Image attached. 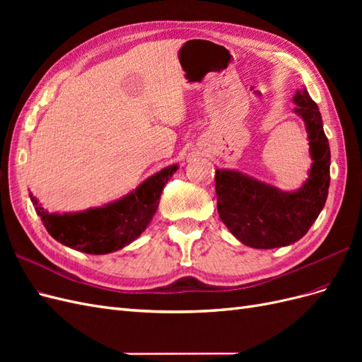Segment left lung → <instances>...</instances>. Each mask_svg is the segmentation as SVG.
Wrapping results in <instances>:
<instances>
[{
    "label": "left lung",
    "mask_w": 362,
    "mask_h": 362,
    "mask_svg": "<svg viewBox=\"0 0 362 362\" xmlns=\"http://www.w3.org/2000/svg\"><path fill=\"white\" fill-rule=\"evenodd\" d=\"M308 131L313 166L302 187L287 193L237 170L216 169L217 211L240 242L255 249L288 246L300 240L323 210L331 175V151L319 107L308 90L293 98Z\"/></svg>",
    "instance_id": "1"
}]
</instances>
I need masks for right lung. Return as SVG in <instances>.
<instances>
[{"label": "right lung", "mask_w": 362, "mask_h": 362, "mask_svg": "<svg viewBox=\"0 0 362 362\" xmlns=\"http://www.w3.org/2000/svg\"><path fill=\"white\" fill-rule=\"evenodd\" d=\"M177 169V164L164 168L122 199L81 213L49 214L31 193L30 199L43 226L59 243L92 255L110 254L145 231L157 211L163 187Z\"/></svg>", "instance_id": "add662e5"}]
</instances>
